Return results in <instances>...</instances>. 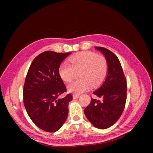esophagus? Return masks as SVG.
<instances>
[{"label":"esophagus","mask_w":153,"mask_h":153,"mask_svg":"<svg viewBox=\"0 0 153 153\" xmlns=\"http://www.w3.org/2000/svg\"><path fill=\"white\" fill-rule=\"evenodd\" d=\"M80 97V95L79 94H73V99H76V98H78Z\"/></svg>","instance_id":"1"}]
</instances>
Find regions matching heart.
<instances>
[{"label":"heart","instance_id":"heart-1","mask_svg":"<svg viewBox=\"0 0 153 153\" xmlns=\"http://www.w3.org/2000/svg\"><path fill=\"white\" fill-rule=\"evenodd\" d=\"M69 64L63 62L59 68V74L64 82H71L78 73L79 79L68 85V91L81 94L87 91L91 85L98 87L105 79L108 70L106 59L94 52L85 51L78 52L69 59Z\"/></svg>","mask_w":153,"mask_h":153}]
</instances>
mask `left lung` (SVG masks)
I'll use <instances>...</instances> for the list:
<instances>
[{"instance_id": "left-lung-1", "label": "left lung", "mask_w": 153, "mask_h": 153, "mask_svg": "<svg viewBox=\"0 0 153 153\" xmlns=\"http://www.w3.org/2000/svg\"><path fill=\"white\" fill-rule=\"evenodd\" d=\"M107 61L108 70L103 84L93 94L102 101L91 99L84 110L88 120L96 128L104 129L112 126L121 117L126 101V80L117 57L103 47H95Z\"/></svg>"}]
</instances>
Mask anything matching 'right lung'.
<instances>
[{
    "mask_svg": "<svg viewBox=\"0 0 153 153\" xmlns=\"http://www.w3.org/2000/svg\"><path fill=\"white\" fill-rule=\"evenodd\" d=\"M71 53L46 51L34 59L27 74L23 91L25 108L32 122L45 131H57L68 117L73 97L69 94L58 98L66 91L59 68Z\"/></svg>",
    "mask_w": 153,
    "mask_h": 153,
    "instance_id": "obj_1",
    "label": "right lung"
}]
</instances>
